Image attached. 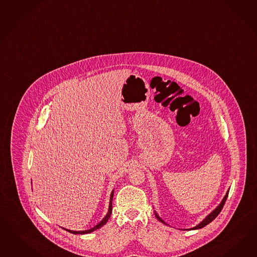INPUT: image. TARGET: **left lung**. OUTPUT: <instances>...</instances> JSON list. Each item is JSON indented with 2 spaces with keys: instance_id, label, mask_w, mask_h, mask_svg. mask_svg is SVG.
Instances as JSON below:
<instances>
[{
  "instance_id": "8db88e82",
  "label": "left lung",
  "mask_w": 257,
  "mask_h": 257,
  "mask_svg": "<svg viewBox=\"0 0 257 257\" xmlns=\"http://www.w3.org/2000/svg\"><path fill=\"white\" fill-rule=\"evenodd\" d=\"M228 193H229V190L227 191V193H226V194H225V196L223 197V199H222V202H221V204L217 207V208L209 214V215L205 219V220H203V222H200L198 225H196L195 227H194V228H191L193 229V230H195V229H199L202 228V227H204V226H206L207 224H208L209 222H212L214 219H215L216 217L217 216L219 215V213L221 212V210H222V208H223V206H224V203H225V201H226V199H227V196H228ZM155 216H156V218L159 220L160 222H163V223H165V224H167L166 222H164L161 218H160L159 216L157 215V213H155ZM190 230V229H189Z\"/></svg>"
}]
</instances>
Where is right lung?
<instances>
[{
    "mask_svg": "<svg viewBox=\"0 0 257 257\" xmlns=\"http://www.w3.org/2000/svg\"><path fill=\"white\" fill-rule=\"evenodd\" d=\"M112 198H113V191H112V193H111L110 203H109V208H108L107 214H106V216L104 217V219H103L101 222H99L97 225H95L93 228L89 229V230H85V231H72V230H68V229H65V230L68 231L70 233H72V234H88V233H90V232H92V231H94V230H96V229L102 227L104 223L108 221V219L110 218L111 213H112Z\"/></svg>",
    "mask_w": 257,
    "mask_h": 257,
    "instance_id": "right-lung-1",
    "label": "right lung"
}]
</instances>
